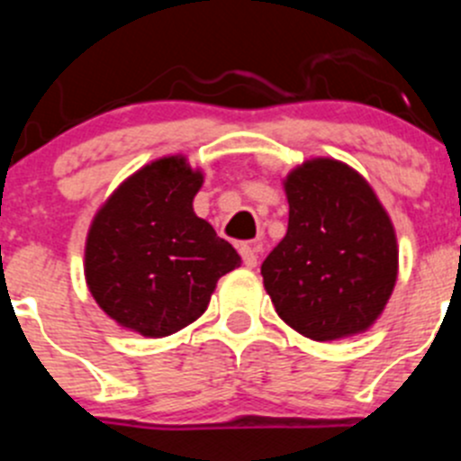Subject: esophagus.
<instances>
[{
    "label": "esophagus",
    "instance_id": "1",
    "mask_svg": "<svg viewBox=\"0 0 461 461\" xmlns=\"http://www.w3.org/2000/svg\"><path fill=\"white\" fill-rule=\"evenodd\" d=\"M239 252L240 257H243V263L245 267H257V260H258V248L257 245H249V243H243L239 245Z\"/></svg>",
    "mask_w": 461,
    "mask_h": 461
}]
</instances>
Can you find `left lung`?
I'll list each match as a JSON object with an SVG mask.
<instances>
[{
    "mask_svg": "<svg viewBox=\"0 0 461 461\" xmlns=\"http://www.w3.org/2000/svg\"><path fill=\"white\" fill-rule=\"evenodd\" d=\"M287 234L260 265L278 317L314 341L375 323L397 281V239L370 185L330 158L285 180Z\"/></svg>",
    "mask_w": 461,
    "mask_h": 461,
    "instance_id": "obj_1",
    "label": "left lung"
}]
</instances>
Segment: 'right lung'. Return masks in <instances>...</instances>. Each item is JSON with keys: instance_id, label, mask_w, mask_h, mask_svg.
<instances>
[{"instance_id": "1", "label": "right lung", "mask_w": 461, "mask_h": 461, "mask_svg": "<svg viewBox=\"0 0 461 461\" xmlns=\"http://www.w3.org/2000/svg\"><path fill=\"white\" fill-rule=\"evenodd\" d=\"M203 174L160 158L124 180L88 230L86 283L111 319L142 337H169L207 310L240 257L194 213Z\"/></svg>"}]
</instances>
